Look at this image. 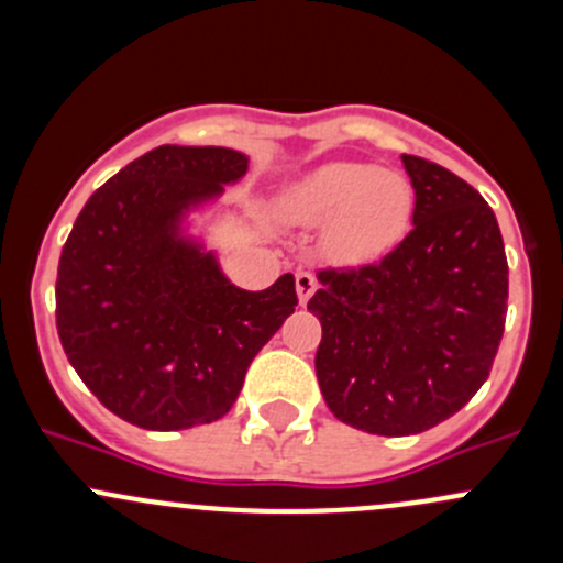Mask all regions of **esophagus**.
<instances>
[{"mask_svg":"<svg viewBox=\"0 0 563 563\" xmlns=\"http://www.w3.org/2000/svg\"><path fill=\"white\" fill-rule=\"evenodd\" d=\"M316 277L310 275V272H297V294H299V302H308L310 297H313V291H316Z\"/></svg>","mask_w":563,"mask_h":563,"instance_id":"1","label":"esophagus"}]
</instances>
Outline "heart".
I'll return each instance as SVG.
<instances>
[{
  "label": "heart",
  "mask_w": 563,
  "mask_h": 563,
  "mask_svg": "<svg viewBox=\"0 0 563 563\" xmlns=\"http://www.w3.org/2000/svg\"><path fill=\"white\" fill-rule=\"evenodd\" d=\"M411 185L395 172L362 163H332L294 192L291 218L305 225L329 223V245L345 258H373L406 234Z\"/></svg>",
  "instance_id": "obj_1"
}]
</instances>
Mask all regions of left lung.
<instances>
[{"instance_id":"obj_1","label":"left lung","mask_w":563,"mask_h":563,"mask_svg":"<svg viewBox=\"0 0 563 563\" xmlns=\"http://www.w3.org/2000/svg\"><path fill=\"white\" fill-rule=\"evenodd\" d=\"M413 229L376 264L329 266L308 310L329 411L373 435H413L457 413L490 376L509 266L485 198L439 163L402 155Z\"/></svg>"}]
</instances>
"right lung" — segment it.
Here are the masks:
<instances>
[{
    "instance_id": "1",
    "label": "right lung",
    "mask_w": 563,
    "mask_h": 563,
    "mask_svg": "<svg viewBox=\"0 0 563 563\" xmlns=\"http://www.w3.org/2000/svg\"><path fill=\"white\" fill-rule=\"evenodd\" d=\"M245 172L247 157L225 146H157L92 192L62 247V349L89 391L135 428L225 417L253 356L297 308L294 275L245 291L179 234L187 209Z\"/></svg>"
}]
</instances>
